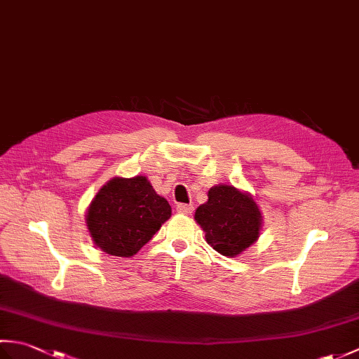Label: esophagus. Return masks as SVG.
<instances>
[{"label": "esophagus", "mask_w": 359, "mask_h": 359, "mask_svg": "<svg viewBox=\"0 0 359 359\" xmlns=\"http://www.w3.org/2000/svg\"><path fill=\"white\" fill-rule=\"evenodd\" d=\"M175 210H177L180 215H191L194 207H193V205H188V203H179L177 207H175Z\"/></svg>", "instance_id": "34e87169"}]
</instances>
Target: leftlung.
I'll return each mask as SVG.
<instances>
[{"label": "left lung", "mask_w": 359, "mask_h": 359, "mask_svg": "<svg viewBox=\"0 0 359 359\" xmlns=\"http://www.w3.org/2000/svg\"><path fill=\"white\" fill-rule=\"evenodd\" d=\"M210 245L224 256H236L259 238L261 212L248 194L219 185L208 191L207 203L194 215Z\"/></svg>", "instance_id": "left-lung-1"}]
</instances>
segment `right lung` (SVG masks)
I'll return each mask as SVG.
<instances>
[{
  "label": "right lung",
  "mask_w": 359,
  "mask_h": 359,
  "mask_svg": "<svg viewBox=\"0 0 359 359\" xmlns=\"http://www.w3.org/2000/svg\"><path fill=\"white\" fill-rule=\"evenodd\" d=\"M170 217V203L154 191L147 177L137 175L108 182L90 203L86 224L104 253L129 257L148 243Z\"/></svg>",
  "instance_id": "obj_1"
}]
</instances>
